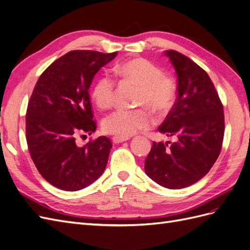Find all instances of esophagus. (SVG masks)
<instances>
[{
    "mask_svg": "<svg viewBox=\"0 0 250 250\" xmlns=\"http://www.w3.org/2000/svg\"><path fill=\"white\" fill-rule=\"evenodd\" d=\"M128 138H120V137H113L112 138V142L115 144H119V143H123L125 141H127Z\"/></svg>",
    "mask_w": 250,
    "mask_h": 250,
    "instance_id": "obj_1",
    "label": "esophagus"
}]
</instances>
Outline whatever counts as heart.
Listing matches in <instances>:
<instances>
[{"instance_id": "b5f03b06", "label": "heart", "mask_w": 250, "mask_h": 250, "mask_svg": "<svg viewBox=\"0 0 250 250\" xmlns=\"http://www.w3.org/2000/svg\"><path fill=\"white\" fill-rule=\"evenodd\" d=\"M119 76L125 81L139 85L135 102L139 106L150 108L157 115H164L173 106L176 87L165 72L146 58H132L117 66ZM116 92V81L106 74L98 77L90 90L94 103L101 109L110 108ZM153 123L146 108L118 109L103 120V130L120 138H129Z\"/></svg>"}]
</instances>
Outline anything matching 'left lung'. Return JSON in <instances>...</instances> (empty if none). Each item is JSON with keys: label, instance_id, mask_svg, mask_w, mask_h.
<instances>
[{"label": "left lung", "instance_id": "8db88e82", "mask_svg": "<svg viewBox=\"0 0 250 250\" xmlns=\"http://www.w3.org/2000/svg\"><path fill=\"white\" fill-rule=\"evenodd\" d=\"M177 74V98L161 133L174 139L153 142L145 160L147 175L162 187L183 188L197 183L213 167L224 137L223 105L208 73L181 53L168 50Z\"/></svg>", "mask_w": 250, "mask_h": 250}]
</instances>
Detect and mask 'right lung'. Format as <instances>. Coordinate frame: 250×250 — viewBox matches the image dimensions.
<instances>
[{"label":"right lung","instance_id":"right-lung-1","mask_svg":"<svg viewBox=\"0 0 250 250\" xmlns=\"http://www.w3.org/2000/svg\"><path fill=\"white\" fill-rule=\"evenodd\" d=\"M117 54L89 50L66 53L43 71L30 97L26 113L29 152L41 175L60 190H81L106 167L112 147L107 137L82 147L76 139L96 131L88 88L97 72Z\"/></svg>","mask_w":250,"mask_h":250}]
</instances>
